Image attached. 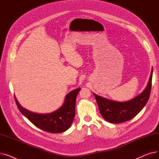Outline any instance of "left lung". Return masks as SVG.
<instances>
[{"label":"left lung","instance_id":"left-lung-1","mask_svg":"<svg viewBox=\"0 0 159 159\" xmlns=\"http://www.w3.org/2000/svg\"><path fill=\"white\" fill-rule=\"evenodd\" d=\"M152 75L153 70L148 86L143 92L127 102H119L110 101L93 93L102 117L107 122L115 124L126 122L135 117L143 110L149 98L152 89Z\"/></svg>","mask_w":159,"mask_h":159}]
</instances>
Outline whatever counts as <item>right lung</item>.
<instances>
[{
	"mask_svg": "<svg viewBox=\"0 0 159 159\" xmlns=\"http://www.w3.org/2000/svg\"><path fill=\"white\" fill-rule=\"evenodd\" d=\"M80 88L74 89L66 96L63 105L57 111L48 114H38L30 111L15 102L19 111L35 126L45 131L58 133L68 129L75 115V102Z\"/></svg>",
	"mask_w": 159,
	"mask_h": 159,
	"instance_id": "add662e5",
	"label": "right lung"
}]
</instances>
